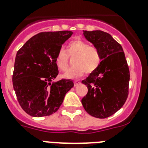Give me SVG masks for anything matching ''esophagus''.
Listing matches in <instances>:
<instances>
[{
  "label": "esophagus",
  "mask_w": 148,
  "mask_h": 148,
  "mask_svg": "<svg viewBox=\"0 0 148 148\" xmlns=\"http://www.w3.org/2000/svg\"><path fill=\"white\" fill-rule=\"evenodd\" d=\"M80 84H81V81H79V80H75V81H74V86H75V87H76V86H77V85H79Z\"/></svg>",
  "instance_id": "esophagus-1"
}]
</instances>
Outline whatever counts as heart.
Listing matches in <instances>:
<instances>
[{"instance_id":"1","label":"heart","mask_w":148,"mask_h":148,"mask_svg":"<svg viewBox=\"0 0 148 148\" xmlns=\"http://www.w3.org/2000/svg\"><path fill=\"white\" fill-rule=\"evenodd\" d=\"M69 58H74L72 60L74 66L64 74L66 78H77L83 75L84 71L86 74L93 73L101 62V55L98 50L80 39L68 43L66 51L63 49L58 51L54 61L60 71L67 69Z\"/></svg>"}]
</instances>
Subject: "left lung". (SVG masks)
Returning a JSON list of instances; mask_svg holds the SVG:
<instances>
[{
  "label": "left lung",
  "mask_w": 148,
  "mask_h": 148,
  "mask_svg": "<svg viewBox=\"0 0 148 148\" xmlns=\"http://www.w3.org/2000/svg\"><path fill=\"white\" fill-rule=\"evenodd\" d=\"M84 36L98 50L101 62L95 71L81 81L88 89L81 103L90 115L106 118L120 110L127 98L128 65L121 45L110 34L102 31H84Z\"/></svg>",
  "instance_id": "1"
}]
</instances>
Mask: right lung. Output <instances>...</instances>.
I'll list each match as a JSON object with an SVG mask.
<instances>
[{"instance_id": "right-lung-1", "label": "right lung", "mask_w": 148, "mask_h": 148, "mask_svg": "<svg viewBox=\"0 0 148 148\" xmlns=\"http://www.w3.org/2000/svg\"><path fill=\"white\" fill-rule=\"evenodd\" d=\"M72 34L70 31L41 32L30 38L17 51L13 87L22 109L32 117L55 113L65 95L74 87L70 79L53 81L58 74L56 54Z\"/></svg>"}]
</instances>
